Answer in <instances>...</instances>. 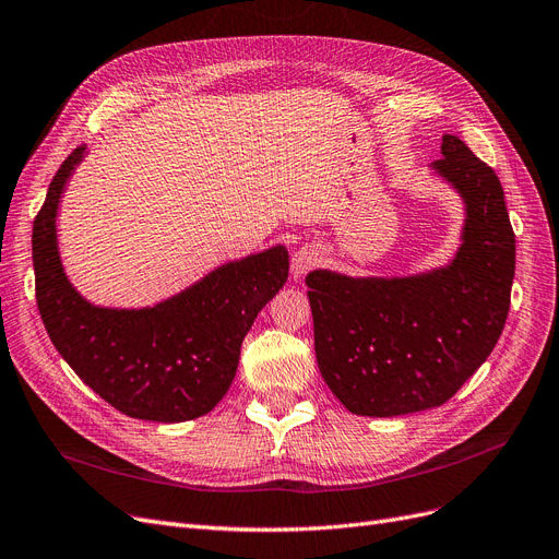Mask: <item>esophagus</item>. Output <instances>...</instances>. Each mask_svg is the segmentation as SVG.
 Wrapping results in <instances>:
<instances>
[{"instance_id": "esophagus-1", "label": "esophagus", "mask_w": 559, "mask_h": 559, "mask_svg": "<svg viewBox=\"0 0 559 559\" xmlns=\"http://www.w3.org/2000/svg\"><path fill=\"white\" fill-rule=\"evenodd\" d=\"M320 260V253L316 251L313 246H304L299 251L293 255V272L295 276H304L308 269H313Z\"/></svg>"}]
</instances>
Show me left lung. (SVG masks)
<instances>
[{"instance_id":"left-lung-1","label":"left lung","mask_w":559,"mask_h":559,"mask_svg":"<svg viewBox=\"0 0 559 559\" xmlns=\"http://www.w3.org/2000/svg\"><path fill=\"white\" fill-rule=\"evenodd\" d=\"M467 204L447 269L412 278L306 276L316 357L334 396L361 417L447 403L498 343L511 304L515 235L502 183L456 135L432 163Z\"/></svg>"}]
</instances>
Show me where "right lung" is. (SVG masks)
<instances>
[{
  "instance_id": "1",
  "label": "right lung",
  "mask_w": 559,
  "mask_h": 559,
  "mask_svg": "<svg viewBox=\"0 0 559 559\" xmlns=\"http://www.w3.org/2000/svg\"><path fill=\"white\" fill-rule=\"evenodd\" d=\"M82 152L85 147H78L59 165L34 218L32 258L40 320L75 376L121 415L163 424L202 417L230 389L243 336L287 281V251L274 246L223 264L154 308L92 306L67 281L55 235L59 195Z\"/></svg>"
}]
</instances>
